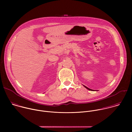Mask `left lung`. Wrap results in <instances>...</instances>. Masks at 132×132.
<instances>
[{
    "label": "left lung",
    "mask_w": 132,
    "mask_h": 132,
    "mask_svg": "<svg viewBox=\"0 0 132 132\" xmlns=\"http://www.w3.org/2000/svg\"><path fill=\"white\" fill-rule=\"evenodd\" d=\"M85 87H86V88H87V89H88V90H91V89H89V88H88V87H86V86H85Z\"/></svg>",
    "instance_id": "1"
}]
</instances>
